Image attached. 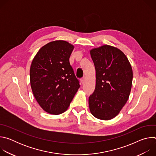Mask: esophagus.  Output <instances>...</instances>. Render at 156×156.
Here are the masks:
<instances>
[{
    "label": "esophagus",
    "instance_id": "esophagus-1",
    "mask_svg": "<svg viewBox=\"0 0 156 156\" xmlns=\"http://www.w3.org/2000/svg\"><path fill=\"white\" fill-rule=\"evenodd\" d=\"M86 77H83V78H81V79L80 80V81H81V84H84V82H85V81H86Z\"/></svg>",
    "mask_w": 156,
    "mask_h": 156
}]
</instances>
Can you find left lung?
I'll list each match as a JSON object with an SVG mask.
<instances>
[{
  "instance_id": "left-lung-1",
  "label": "left lung",
  "mask_w": 156,
  "mask_h": 156,
  "mask_svg": "<svg viewBox=\"0 0 156 156\" xmlns=\"http://www.w3.org/2000/svg\"><path fill=\"white\" fill-rule=\"evenodd\" d=\"M96 69V87L89 98L90 112L96 118L108 120L115 117L130 94L133 70L124 53L104 45L90 51Z\"/></svg>"
}]
</instances>
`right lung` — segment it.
<instances>
[{
    "label": "right lung",
    "instance_id": "right-lung-1",
    "mask_svg": "<svg viewBox=\"0 0 156 156\" xmlns=\"http://www.w3.org/2000/svg\"><path fill=\"white\" fill-rule=\"evenodd\" d=\"M72 44L58 40L42 47L30 67L34 96L46 112L58 115L67 110L80 85L70 65Z\"/></svg>",
    "mask_w": 156,
    "mask_h": 156
}]
</instances>
